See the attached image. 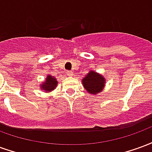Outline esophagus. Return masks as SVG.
<instances>
[{"mask_svg":"<svg viewBox=\"0 0 152 152\" xmlns=\"http://www.w3.org/2000/svg\"><path fill=\"white\" fill-rule=\"evenodd\" d=\"M66 75L68 76H72L73 75V72H72V71H70V72H67V73H66Z\"/></svg>","mask_w":152,"mask_h":152,"instance_id":"1","label":"esophagus"}]
</instances>
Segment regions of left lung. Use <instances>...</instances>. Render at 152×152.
<instances>
[{"mask_svg":"<svg viewBox=\"0 0 152 152\" xmlns=\"http://www.w3.org/2000/svg\"><path fill=\"white\" fill-rule=\"evenodd\" d=\"M83 86L89 94H97L102 92L105 86V79L101 74L94 71H90L87 73L85 78L82 80Z\"/></svg>","mask_w":152,"mask_h":152,"instance_id":"left-lung-1","label":"left lung"}]
</instances>
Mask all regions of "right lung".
I'll list each match as a JSON object with an SVG mask.
<instances>
[{
  "label": "right lung",
  "instance_id": "add662e5",
  "mask_svg": "<svg viewBox=\"0 0 152 152\" xmlns=\"http://www.w3.org/2000/svg\"><path fill=\"white\" fill-rule=\"evenodd\" d=\"M57 85H58V81L56 78H54L52 76H47L45 81L40 85V89L46 92H50L56 88Z\"/></svg>",
  "mask_w": 152,
  "mask_h": 152
}]
</instances>
